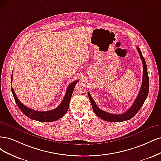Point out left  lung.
<instances>
[{"label": "left lung", "instance_id": "left-lung-1", "mask_svg": "<svg viewBox=\"0 0 161 161\" xmlns=\"http://www.w3.org/2000/svg\"><path fill=\"white\" fill-rule=\"evenodd\" d=\"M138 51L139 53V55L141 57V59L143 65V74H142V82L141 90L138 93V95L137 96L136 100H134V103L131 107L124 114H112L108 113L105 111H103L97 107L96 102L93 100L91 95L88 93V96H89L90 100L91 102V104L96 114L102 120H106L108 122H120L128 120L132 118L135 116L140 109L142 106L144 101L146 100L147 97L148 96V91H149V78L148 75V71H147V65L146 64V61L144 58V57L142 54V52L139 47H137Z\"/></svg>", "mask_w": 161, "mask_h": 161}]
</instances>
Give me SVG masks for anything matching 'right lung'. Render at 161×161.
I'll list each match as a JSON object with an SVG mask.
<instances>
[{
    "instance_id": "add662e5",
    "label": "right lung",
    "mask_w": 161,
    "mask_h": 161,
    "mask_svg": "<svg viewBox=\"0 0 161 161\" xmlns=\"http://www.w3.org/2000/svg\"><path fill=\"white\" fill-rule=\"evenodd\" d=\"M13 80V74L11 75V81ZM78 80L74 81L69 85L67 87V89L65 93V97L64 98L63 101L60 103L59 106L52 110L49 111H36L31 109L27 106L23 105V103L19 101L18 97L15 94L13 88L11 87V90L13 95L14 97V99L15 102L17 104L20 110L25 116H27L28 118L39 122H53L55 120H59V118L63 117L65 113L67 112L69 106V102L71 97V95L73 94V92L74 90V87L76 84L78 82Z\"/></svg>"
}]
</instances>
